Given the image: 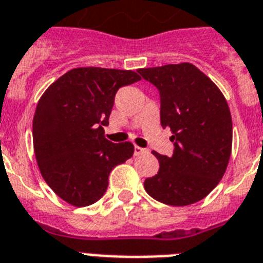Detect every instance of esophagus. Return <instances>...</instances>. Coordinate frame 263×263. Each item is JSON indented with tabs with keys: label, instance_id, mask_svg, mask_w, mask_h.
Returning a JSON list of instances; mask_svg holds the SVG:
<instances>
[{
	"label": "esophagus",
	"instance_id": "esophagus-1",
	"mask_svg": "<svg viewBox=\"0 0 263 263\" xmlns=\"http://www.w3.org/2000/svg\"><path fill=\"white\" fill-rule=\"evenodd\" d=\"M149 150L147 149H143V147H139V146H136L134 147V153H135V156H139V154H143V153H147Z\"/></svg>",
	"mask_w": 263,
	"mask_h": 263
}]
</instances>
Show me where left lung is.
Instances as JSON below:
<instances>
[{
  "label": "left lung",
  "mask_w": 263,
  "mask_h": 263,
  "mask_svg": "<svg viewBox=\"0 0 263 263\" xmlns=\"http://www.w3.org/2000/svg\"><path fill=\"white\" fill-rule=\"evenodd\" d=\"M160 92V118L171 128L174 154L157 152L160 168L145 190L160 203L183 207L203 200L225 174L232 153V116L225 96L192 63L138 70Z\"/></svg>",
  "instance_id": "8db88e82"
}]
</instances>
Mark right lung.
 Masks as SVG:
<instances>
[{
    "instance_id": "1",
    "label": "right lung",
    "mask_w": 263,
    "mask_h": 263,
    "mask_svg": "<svg viewBox=\"0 0 263 263\" xmlns=\"http://www.w3.org/2000/svg\"><path fill=\"white\" fill-rule=\"evenodd\" d=\"M139 80L132 70L77 67L52 83L38 100L34 153L44 180L66 203H96L107 189L111 170L132 157L131 142H110L103 127L118 89Z\"/></svg>"
}]
</instances>
